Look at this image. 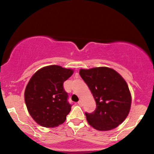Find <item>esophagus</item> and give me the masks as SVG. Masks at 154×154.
Here are the masks:
<instances>
[{"mask_svg": "<svg viewBox=\"0 0 154 154\" xmlns=\"http://www.w3.org/2000/svg\"><path fill=\"white\" fill-rule=\"evenodd\" d=\"M78 104L79 106H82V100H79V101H78Z\"/></svg>", "mask_w": 154, "mask_h": 154, "instance_id": "34e87169", "label": "esophagus"}]
</instances>
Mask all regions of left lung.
Returning <instances> with one entry per match:
<instances>
[{"label": "left lung", "mask_w": 154, "mask_h": 154, "mask_svg": "<svg viewBox=\"0 0 154 154\" xmlns=\"http://www.w3.org/2000/svg\"><path fill=\"white\" fill-rule=\"evenodd\" d=\"M79 75L96 102L95 110L85 113L89 125L100 131L119 126L128 116L131 106V94L126 81L109 67L81 69Z\"/></svg>", "instance_id": "8db88e82"}]
</instances>
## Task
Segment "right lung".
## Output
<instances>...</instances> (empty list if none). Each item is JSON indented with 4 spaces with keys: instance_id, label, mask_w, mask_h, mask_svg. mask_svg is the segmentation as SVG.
<instances>
[{
    "instance_id": "right-lung-1",
    "label": "right lung",
    "mask_w": 154,
    "mask_h": 154,
    "mask_svg": "<svg viewBox=\"0 0 154 154\" xmlns=\"http://www.w3.org/2000/svg\"><path fill=\"white\" fill-rule=\"evenodd\" d=\"M74 71L58 65L45 66L29 79L24 92L25 103L32 119L45 128H54L65 122L71 111L63 84Z\"/></svg>"
}]
</instances>
